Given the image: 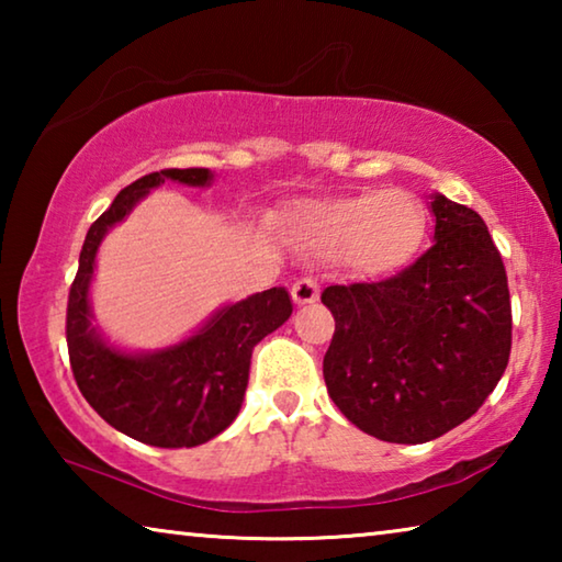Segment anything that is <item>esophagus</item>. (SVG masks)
<instances>
[{
    "instance_id": "obj_1",
    "label": "esophagus",
    "mask_w": 562,
    "mask_h": 562,
    "mask_svg": "<svg viewBox=\"0 0 562 562\" xmlns=\"http://www.w3.org/2000/svg\"><path fill=\"white\" fill-rule=\"evenodd\" d=\"M292 300L297 304H312L319 300V282L315 278H300L292 284Z\"/></svg>"
}]
</instances>
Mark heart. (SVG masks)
Here are the masks:
<instances>
[{"label":"heart","mask_w":562,"mask_h":562,"mask_svg":"<svg viewBox=\"0 0 562 562\" xmlns=\"http://www.w3.org/2000/svg\"><path fill=\"white\" fill-rule=\"evenodd\" d=\"M302 231L317 252L347 255L359 272L389 274L412 260L422 243L424 211L406 190H364L310 205Z\"/></svg>","instance_id":"obj_1"}]
</instances>
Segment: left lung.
Instances as JSON below:
<instances>
[{"instance_id": "left-lung-1", "label": "left lung", "mask_w": 562, "mask_h": 562, "mask_svg": "<svg viewBox=\"0 0 562 562\" xmlns=\"http://www.w3.org/2000/svg\"><path fill=\"white\" fill-rule=\"evenodd\" d=\"M434 243L384 282L331 284L322 361L331 402L389 443H426L471 418L510 357V294L481 215L431 193Z\"/></svg>"}]
</instances>
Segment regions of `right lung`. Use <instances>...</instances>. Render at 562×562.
Instances as JSON below:
<instances>
[{
  "instance_id": "1",
  "label": "right lung",
  "mask_w": 562,
  "mask_h": 562,
  "mask_svg": "<svg viewBox=\"0 0 562 562\" xmlns=\"http://www.w3.org/2000/svg\"><path fill=\"white\" fill-rule=\"evenodd\" d=\"M213 178L207 168H168L123 188L89 227L69 292L66 345L83 398L113 429L158 449H193L225 431L240 414L255 345L292 315L290 292L270 288L225 304L193 335L154 351L121 349L93 325L89 292L111 227L166 180L207 188Z\"/></svg>"
}]
</instances>
